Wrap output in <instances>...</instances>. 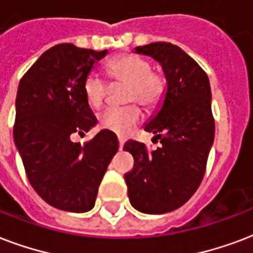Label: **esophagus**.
I'll return each mask as SVG.
<instances>
[{
  "label": "esophagus",
  "mask_w": 253,
  "mask_h": 253,
  "mask_svg": "<svg viewBox=\"0 0 253 253\" xmlns=\"http://www.w3.org/2000/svg\"><path fill=\"white\" fill-rule=\"evenodd\" d=\"M123 144H125V142H123V139H121V138H119V150H122V148H123Z\"/></svg>",
  "instance_id": "esophagus-1"
}]
</instances>
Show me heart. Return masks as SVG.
Listing matches in <instances>:
<instances>
[{"label":"heart","mask_w":253,"mask_h":253,"mask_svg":"<svg viewBox=\"0 0 253 253\" xmlns=\"http://www.w3.org/2000/svg\"><path fill=\"white\" fill-rule=\"evenodd\" d=\"M106 73L115 82L126 84L125 101L140 103L146 110L157 107L165 91L162 75L151 70L147 59L135 54H121L106 63ZM84 94L91 107L98 109L103 105L107 84L99 77L91 74L84 82ZM142 118L140 109L136 105L126 107H110L98 115L99 126L106 131L125 136Z\"/></svg>","instance_id":"obj_1"}]
</instances>
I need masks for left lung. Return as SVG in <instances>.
<instances>
[{"label":"left lung","instance_id":"8db88e82","mask_svg":"<svg viewBox=\"0 0 253 253\" xmlns=\"http://www.w3.org/2000/svg\"><path fill=\"white\" fill-rule=\"evenodd\" d=\"M134 53L161 63L167 88L144 125L162 146L148 152L143 143L127 140L123 150L134 157V169L125 180L131 206L159 215L182 207L202 183L215 138L211 86L203 69L179 46L152 42Z\"/></svg>","mask_w":253,"mask_h":253}]
</instances>
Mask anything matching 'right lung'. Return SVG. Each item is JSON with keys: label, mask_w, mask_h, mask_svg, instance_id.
I'll use <instances>...</instances> for the list:
<instances>
[{"label": "right lung", "mask_w": 253, "mask_h": 253, "mask_svg": "<svg viewBox=\"0 0 253 253\" xmlns=\"http://www.w3.org/2000/svg\"><path fill=\"white\" fill-rule=\"evenodd\" d=\"M107 50L59 43L46 50L19 81L15 98V147L32 187L63 211L87 212L118 151L117 135L101 130L86 144L71 135L96 125L84 82Z\"/></svg>", "instance_id": "obj_1"}]
</instances>
